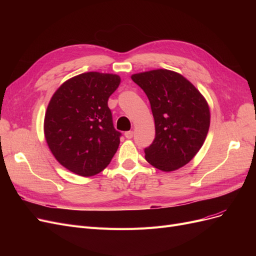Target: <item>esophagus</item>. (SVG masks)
I'll use <instances>...</instances> for the list:
<instances>
[{"instance_id": "obj_1", "label": "esophagus", "mask_w": 256, "mask_h": 256, "mask_svg": "<svg viewBox=\"0 0 256 256\" xmlns=\"http://www.w3.org/2000/svg\"><path fill=\"white\" fill-rule=\"evenodd\" d=\"M125 136H126V138H134V131H126Z\"/></svg>"}]
</instances>
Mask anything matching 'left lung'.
I'll return each mask as SVG.
<instances>
[{
	"mask_svg": "<svg viewBox=\"0 0 256 256\" xmlns=\"http://www.w3.org/2000/svg\"><path fill=\"white\" fill-rule=\"evenodd\" d=\"M131 79L150 100L156 136L144 150L145 159L161 171L187 164L202 147L210 124L204 97L180 74L157 69Z\"/></svg>",
	"mask_w": 256,
	"mask_h": 256,
	"instance_id": "left-lung-1",
	"label": "left lung"
}]
</instances>
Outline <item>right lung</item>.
Returning <instances> with one entry per match:
<instances>
[{
  "label": "right lung",
  "instance_id": "add662e5",
  "mask_svg": "<svg viewBox=\"0 0 256 256\" xmlns=\"http://www.w3.org/2000/svg\"><path fill=\"white\" fill-rule=\"evenodd\" d=\"M116 74L86 72L69 79L52 96L44 116V136L53 156L81 176L100 173L118 148L109 97L118 88Z\"/></svg>",
  "mask_w": 256,
  "mask_h": 256
}]
</instances>
